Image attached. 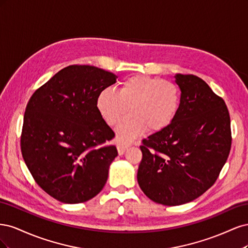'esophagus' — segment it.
Masks as SVG:
<instances>
[{
	"label": "esophagus",
	"mask_w": 248,
	"mask_h": 248,
	"mask_svg": "<svg viewBox=\"0 0 248 248\" xmlns=\"http://www.w3.org/2000/svg\"><path fill=\"white\" fill-rule=\"evenodd\" d=\"M127 148H128V146H127V145H123V144H120V142H118V144H117V149H118L119 155H123L125 153L126 150H127Z\"/></svg>",
	"instance_id": "esophagus-1"
}]
</instances>
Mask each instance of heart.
Wrapping results in <instances>:
<instances>
[{"instance_id":"1","label":"heart","mask_w":248,"mask_h":248,"mask_svg":"<svg viewBox=\"0 0 248 248\" xmlns=\"http://www.w3.org/2000/svg\"><path fill=\"white\" fill-rule=\"evenodd\" d=\"M181 101V94L174 82L147 76L126 78L119 91L103 89L97 96L96 106L108 124L114 125L127 111L131 114L117 126L118 139L123 144L144 133L160 131L174 121Z\"/></svg>"}]
</instances>
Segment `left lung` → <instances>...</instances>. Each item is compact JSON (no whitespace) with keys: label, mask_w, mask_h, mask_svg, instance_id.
Returning a JSON list of instances; mask_svg holds the SVG:
<instances>
[{"label":"left lung","mask_w":248,"mask_h":248,"mask_svg":"<svg viewBox=\"0 0 248 248\" xmlns=\"http://www.w3.org/2000/svg\"><path fill=\"white\" fill-rule=\"evenodd\" d=\"M178 114L167 128L142 140L138 182L146 196L179 206L202 196L218 178L232 144L226 103L202 78L176 74Z\"/></svg>","instance_id":"8db88e82"}]
</instances>
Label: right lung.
Instances as JSON below:
<instances>
[{
  "instance_id": "1",
  "label": "right lung",
  "mask_w": 248,
  "mask_h": 248,
  "mask_svg": "<svg viewBox=\"0 0 248 248\" xmlns=\"http://www.w3.org/2000/svg\"><path fill=\"white\" fill-rule=\"evenodd\" d=\"M117 78L94 66H68L28 102L20 139L22 157L36 183L65 204L97 196L118 156L115 146L96 148L115 137L96 100Z\"/></svg>"
}]
</instances>
